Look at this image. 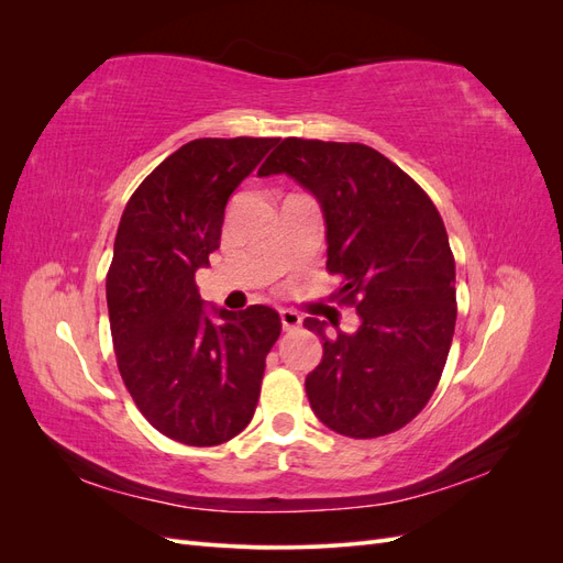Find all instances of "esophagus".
Instances as JSON below:
<instances>
[{"label":"esophagus","mask_w":563,"mask_h":563,"mask_svg":"<svg viewBox=\"0 0 563 563\" xmlns=\"http://www.w3.org/2000/svg\"><path fill=\"white\" fill-rule=\"evenodd\" d=\"M279 317H282L284 331H294V329H298L300 323H302V317L296 310H279Z\"/></svg>","instance_id":"esophagus-1"}]
</instances>
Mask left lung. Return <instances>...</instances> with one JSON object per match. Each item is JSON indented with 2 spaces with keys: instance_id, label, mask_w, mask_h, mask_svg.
Wrapping results in <instances>:
<instances>
[{
  "instance_id": "8db88e82",
  "label": "left lung",
  "mask_w": 563,
  "mask_h": 563,
  "mask_svg": "<svg viewBox=\"0 0 563 563\" xmlns=\"http://www.w3.org/2000/svg\"><path fill=\"white\" fill-rule=\"evenodd\" d=\"M286 174L319 201L340 300L356 308V333L327 335L305 378L314 416L338 434L373 439L411 422L444 371L455 329V261L422 187L362 143L284 139L258 176Z\"/></svg>"
}]
</instances>
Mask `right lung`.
Segmentation results:
<instances>
[{
  "label": "right lung",
  "mask_w": 563,
  "mask_h": 563,
  "mask_svg": "<svg viewBox=\"0 0 563 563\" xmlns=\"http://www.w3.org/2000/svg\"><path fill=\"white\" fill-rule=\"evenodd\" d=\"M277 143H185L119 220L106 282L117 366L152 428L187 446L225 444L246 428L282 333L272 308H207L195 282L220 246L230 195Z\"/></svg>",
  "instance_id": "obj_1"
}]
</instances>
